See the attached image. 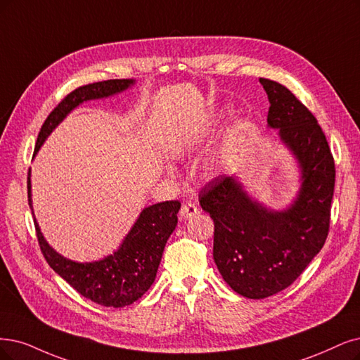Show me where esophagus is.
Here are the masks:
<instances>
[{"label":"esophagus","mask_w":360,"mask_h":360,"mask_svg":"<svg viewBox=\"0 0 360 360\" xmlns=\"http://www.w3.org/2000/svg\"><path fill=\"white\" fill-rule=\"evenodd\" d=\"M197 214H200V209H198V207H197L194 203H191V202L184 203L182 207H181V212H179L181 218H191V217H195Z\"/></svg>","instance_id":"1"}]
</instances>
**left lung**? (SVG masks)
<instances>
[{"instance_id":"left-lung-1","label":"left lung","mask_w":360,"mask_h":360,"mask_svg":"<svg viewBox=\"0 0 360 360\" xmlns=\"http://www.w3.org/2000/svg\"><path fill=\"white\" fill-rule=\"evenodd\" d=\"M267 91V122L298 158L302 185L297 200L273 212L233 176L209 181L198 200L214 219V259L238 295L262 300L294 283L323 248L329 233L335 163L316 117L283 84L259 78Z\"/></svg>"}]
</instances>
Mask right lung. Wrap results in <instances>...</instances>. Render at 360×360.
I'll return each instance as SVG.
<instances>
[{
    "label": "right lung",
    "mask_w": 360,
    "mask_h": 360,
    "mask_svg": "<svg viewBox=\"0 0 360 360\" xmlns=\"http://www.w3.org/2000/svg\"><path fill=\"white\" fill-rule=\"evenodd\" d=\"M133 84V79H106L77 87L68 93L53 110L38 133L35 151L39 150L50 131L55 129L75 106L89 99L106 98ZM28 202L31 203V181L28 173ZM178 200L157 203L145 207L138 221L126 236L114 255L98 262L79 264L60 257L53 250L34 219L39 249L46 261L63 281L78 294L105 307H124L139 300L154 283L167 238L178 224Z\"/></svg>",
    "instance_id": "right-lung-1"
}]
</instances>
